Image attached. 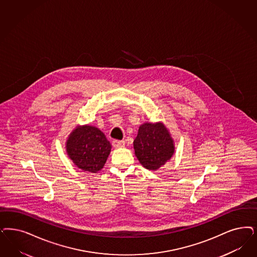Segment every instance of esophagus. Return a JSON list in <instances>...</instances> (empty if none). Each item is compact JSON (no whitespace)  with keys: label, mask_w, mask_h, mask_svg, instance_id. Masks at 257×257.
<instances>
[{"label":"esophagus","mask_w":257,"mask_h":257,"mask_svg":"<svg viewBox=\"0 0 257 257\" xmlns=\"http://www.w3.org/2000/svg\"><path fill=\"white\" fill-rule=\"evenodd\" d=\"M112 145L114 148H120L125 145V142L124 141H114L112 142Z\"/></svg>","instance_id":"34e87169"}]
</instances>
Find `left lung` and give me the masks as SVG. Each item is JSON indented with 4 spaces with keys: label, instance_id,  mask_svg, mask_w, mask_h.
I'll use <instances>...</instances> for the list:
<instances>
[{
    "label": "left lung",
    "instance_id": "left-lung-1",
    "mask_svg": "<svg viewBox=\"0 0 257 257\" xmlns=\"http://www.w3.org/2000/svg\"><path fill=\"white\" fill-rule=\"evenodd\" d=\"M137 159L144 168L157 171L171 160L175 153L174 140L162 122H145L140 126L134 141Z\"/></svg>",
    "mask_w": 257,
    "mask_h": 257
}]
</instances>
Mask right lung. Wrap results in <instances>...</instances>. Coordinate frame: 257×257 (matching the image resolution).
<instances>
[{
  "instance_id": "add662e5",
  "label": "right lung",
  "mask_w": 257,
  "mask_h": 257,
  "mask_svg": "<svg viewBox=\"0 0 257 257\" xmlns=\"http://www.w3.org/2000/svg\"><path fill=\"white\" fill-rule=\"evenodd\" d=\"M111 148L105 135L91 125L76 127L66 141V152L73 163L90 173L103 168Z\"/></svg>"
}]
</instances>
